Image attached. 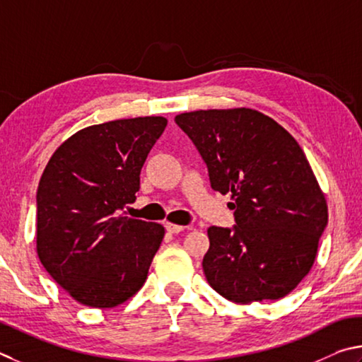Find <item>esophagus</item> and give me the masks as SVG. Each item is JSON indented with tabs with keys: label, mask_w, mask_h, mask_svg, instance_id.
Wrapping results in <instances>:
<instances>
[{
	"label": "esophagus",
	"mask_w": 362,
	"mask_h": 362,
	"mask_svg": "<svg viewBox=\"0 0 362 362\" xmlns=\"http://www.w3.org/2000/svg\"><path fill=\"white\" fill-rule=\"evenodd\" d=\"M165 229H167L170 233H180L186 229L185 226H180V224H173V223H167L165 224Z\"/></svg>",
	"instance_id": "esophagus-1"
}]
</instances>
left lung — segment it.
Masks as SVG:
<instances>
[{
    "mask_svg": "<svg viewBox=\"0 0 362 362\" xmlns=\"http://www.w3.org/2000/svg\"><path fill=\"white\" fill-rule=\"evenodd\" d=\"M214 191L230 194L237 226L208 229L204 272L227 300H278L303 278L327 224L325 192L299 143L251 107L181 112Z\"/></svg>",
    "mask_w": 362,
    "mask_h": 362,
    "instance_id": "8db88e82",
    "label": "left lung"
}]
</instances>
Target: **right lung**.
I'll return each instance as SVG.
<instances>
[{
	"label": "right lung",
	"mask_w": 362,
	"mask_h": 362,
	"mask_svg": "<svg viewBox=\"0 0 362 362\" xmlns=\"http://www.w3.org/2000/svg\"><path fill=\"white\" fill-rule=\"evenodd\" d=\"M168 120L119 119L65 139L37 186L36 252L57 284L92 308L117 307L148 278L165 229L119 214Z\"/></svg>",
	"instance_id": "add662e5"
}]
</instances>
